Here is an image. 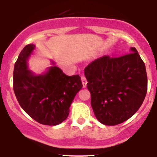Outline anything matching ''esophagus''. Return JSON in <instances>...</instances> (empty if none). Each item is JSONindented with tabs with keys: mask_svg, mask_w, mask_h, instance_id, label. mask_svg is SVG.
Wrapping results in <instances>:
<instances>
[{
	"mask_svg": "<svg viewBox=\"0 0 157 157\" xmlns=\"http://www.w3.org/2000/svg\"><path fill=\"white\" fill-rule=\"evenodd\" d=\"M81 81L83 83V87L86 88V83H87V80H86V77L84 76H81Z\"/></svg>",
	"mask_w": 157,
	"mask_h": 157,
	"instance_id": "1",
	"label": "esophagus"
}]
</instances>
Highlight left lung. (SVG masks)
Wrapping results in <instances>:
<instances>
[{"instance_id":"left-lung-1","label":"left lung","mask_w":157,"mask_h":157,"mask_svg":"<svg viewBox=\"0 0 157 157\" xmlns=\"http://www.w3.org/2000/svg\"><path fill=\"white\" fill-rule=\"evenodd\" d=\"M95 116L105 125L129 119L140 109L147 91L144 61L135 48L122 56L105 55L85 67Z\"/></svg>"}]
</instances>
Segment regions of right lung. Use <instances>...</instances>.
<instances>
[{
	"mask_svg": "<svg viewBox=\"0 0 157 157\" xmlns=\"http://www.w3.org/2000/svg\"><path fill=\"white\" fill-rule=\"evenodd\" d=\"M35 45H26L14 65L13 86L22 109L45 125H57L67 118L70 106L83 84L78 74L67 76L59 67L35 75L28 69L27 60Z\"/></svg>",
	"mask_w": 157,
	"mask_h": 157,
	"instance_id": "1",
	"label": "right lung"
}]
</instances>
